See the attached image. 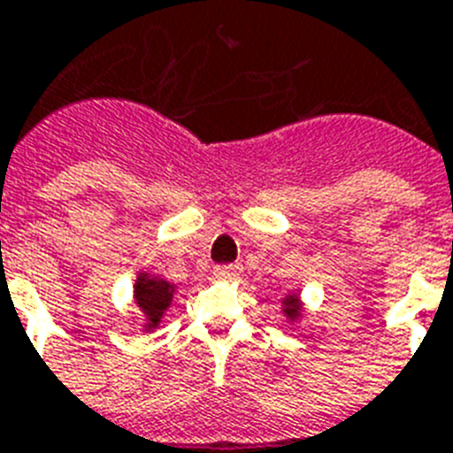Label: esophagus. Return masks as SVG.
<instances>
[{
	"mask_svg": "<svg viewBox=\"0 0 453 453\" xmlns=\"http://www.w3.org/2000/svg\"><path fill=\"white\" fill-rule=\"evenodd\" d=\"M239 272H242L239 265H219V267H214L216 279H234V276H239Z\"/></svg>",
	"mask_w": 453,
	"mask_h": 453,
	"instance_id": "esophagus-1",
	"label": "esophagus"
}]
</instances>
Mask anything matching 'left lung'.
Instances as JSON below:
<instances>
[{"mask_svg": "<svg viewBox=\"0 0 453 453\" xmlns=\"http://www.w3.org/2000/svg\"><path fill=\"white\" fill-rule=\"evenodd\" d=\"M285 313H288V318H297L299 313V303H297V297H285Z\"/></svg>", "mask_w": 453, "mask_h": 453, "instance_id": "8db88e82", "label": "left lung"}]
</instances>
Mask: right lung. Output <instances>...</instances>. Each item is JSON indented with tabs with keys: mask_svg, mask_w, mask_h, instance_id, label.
<instances>
[{
	"mask_svg": "<svg viewBox=\"0 0 453 453\" xmlns=\"http://www.w3.org/2000/svg\"><path fill=\"white\" fill-rule=\"evenodd\" d=\"M135 302L150 320L147 326H156L161 320L163 311L168 309L170 302H173V288L165 280L151 279V276L142 273L135 283Z\"/></svg>",
	"mask_w": 453,
	"mask_h": 453,
	"instance_id": "right-lung-1",
	"label": "right lung"
}]
</instances>
